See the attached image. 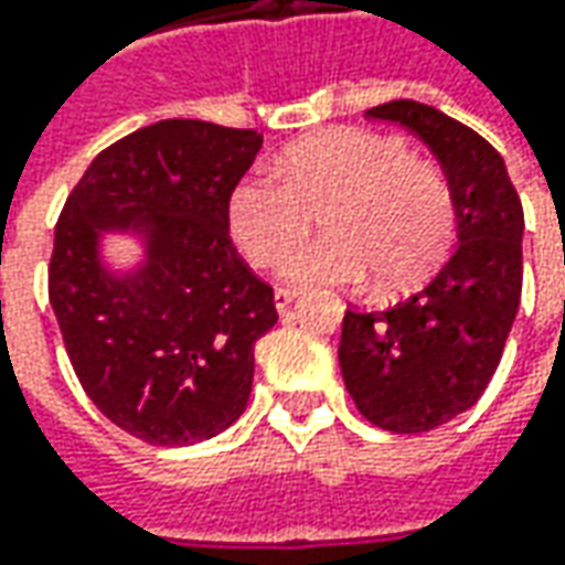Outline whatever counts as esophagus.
<instances>
[{"mask_svg":"<svg viewBox=\"0 0 565 565\" xmlns=\"http://www.w3.org/2000/svg\"><path fill=\"white\" fill-rule=\"evenodd\" d=\"M295 289H276V292H273V301H276V311H286V308H289V305H292L295 301Z\"/></svg>","mask_w":565,"mask_h":565,"instance_id":"esophagus-1","label":"esophagus"}]
</instances>
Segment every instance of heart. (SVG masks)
Returning <instances> with one entry per match:
<instances>
[{
	"instance_id": "1",
	"label": "heart",
	"mask_w": 565,
	"mask_h": 565,
	"mask_svg": "<svg viewBox=\"0 0 565 565\" xmlns=\"http://www.w3.org/2000/svg\"><path fill=\"white\" fill-rule=\"evenodd\" d=\"M320 210L323 238L289 254L295 282L405 292L440 270L456 238L446 175L408 143L364 128H330L292 143L276 169L242 175L226 198V226L250 267H273L308 235Z\"/></svg>"
}]
</instances>
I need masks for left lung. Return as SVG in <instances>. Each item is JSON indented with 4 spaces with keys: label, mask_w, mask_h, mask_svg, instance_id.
<instances>
[{
    "label": "left lung",
    "mask_w": 565,
    "mask_h": 565,
    "mask_svg": "<svg viewBox=\"0 0 565 565\" xmlns=\"http://www.w3.org/2000/svg\"><path fill=\"white\" fill-rule=\"evenodd\" d=\"M415 131L452 188L459 248L422 292L386 311L349 308L339 367L371 424L424 434L488 390L522 298V201L503 157L478 131L415 99L364 113Z\"/></svg>",
    "instance_id": "8db88e82"
}]
</instances>
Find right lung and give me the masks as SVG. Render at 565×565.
I'll return each mask as SVG.
<instances>
[{
    "label": "right lung",
    "instance_id": "obj_1",
    "mask_svg": "<svg viewBox=\"0 0 565 565\" xmlns=\"http://www.w3.org/2000/svg\"><path fill=\"white\" fill-rule=\"evenodd\" d=\"M260 143L250 128L153 121L106 147L58 213L50 305L65 352L90 402L143 444H201L248 405L276 305L228 238L226 198ZM116 227L148 238L128 277L98 264Z\"/></svg>",
    "mask_w": 565,
    "mask_h": 565
}]
</instances>
